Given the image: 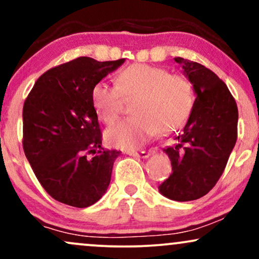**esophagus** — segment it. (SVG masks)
<instances>
[{
	"label": "esophagus",
	"mask_w": 259,
	"mask_h": 259,
	"mask_svg": "<svg viewBox=\"0 0 259 259\" xmlns=\"http://www.w3.org/2000/svg\"><path fill=\"white\" fill-rule=\"evenodd\" d=\"M129 156L138 157V158H148L151 156L150 152H146V151H141V152H127Z\"/></svg>",
	"instance_id": "obj_1"
}]
</instances>
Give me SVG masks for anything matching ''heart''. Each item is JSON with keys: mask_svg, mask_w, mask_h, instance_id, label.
Returning a JSON list of instances; mask_svg holds the SVG:
<instances>
[{"mask_svg": "<svg viewBox=\"0 0 259 259\" xmlns=\"http://www.w3.org/2000/svg\"><path fill=\"white\" fill-rule=\"evenodd\" d=\"M117 86L97 81L91 102L97 115L108 125L119 118L124 99H135V117L120 121L106 133L113 147L138 150L159 133L168 135L184 125L194 106V89L186 76L169 74L162 67L133 64L117 74Z\"/></svg>", "mask_w": 259, "mask_h": 259, "instance_id": "1", "label": "heart"}]
</instances>
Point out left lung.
I'll return each instance as SVG.
<instances>
[{
	"label": "left lung",
	"instance_id": "1",
	"mask_svg": "<svg viewBox=\"0 0 259 259\" xmlns=\"http://www.w3.org/2000/svg\"><path fill=\"white\" fill-rule=\"evenodd\" d=\"M194 88L196 100L175 145L163 150L171 174L158 186L163 196L186 202L202 197L215 185L236 144L239 112L228 86L212 70L175 57Z\"/></svg>",
	"mask_w": 259,
	"mask_h": 259
}]
</instances>
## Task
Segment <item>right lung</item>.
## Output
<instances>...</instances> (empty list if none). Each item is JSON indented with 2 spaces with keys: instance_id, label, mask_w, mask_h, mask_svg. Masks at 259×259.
<instances>
[{
  "instance_id": "obj_1",
  "label": "right lung",
  "mask_w": 259,
  "mask_h": 259,
  "mask_svg": "<svg viewBox=\"0 0 259 259\" xmlns=\"http://www.w3.org/2000/svg\"><path fill=\"white\" fill-rule=\"evenodd\" d=\"M125 62L79 57L42 74L23 107V148L51 197L72 207L96 203L119 151L105 150L91 89Z\"/></svg>"
}]
</instances>
